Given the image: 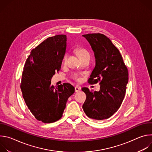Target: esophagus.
<instances>
[{
  "label": "esophagus",
  "mask_w": 152,
  "mask_h": 152,
  "mask_svg": "<svg viewBox=\"0 0 152 152\" xmlns=\"http://www.w3.org/2000/svg\"><path fill=\"white\" fill-rule=\"evenodd\" d=\"M80 89H81V88L80 87H79V86H75V92H78L79 91H80Z\"/></svg>",
  "instance_id": "34e87169"
}]
</instances>
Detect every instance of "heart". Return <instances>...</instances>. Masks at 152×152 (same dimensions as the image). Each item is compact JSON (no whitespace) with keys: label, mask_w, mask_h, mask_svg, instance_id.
Instances as JSON below:
<instances>
[{"label":"heart","mask_w":152,"mask_h":152,"mask_svg":"<svg viewBox=\"0 0 152 152\" xmlns=\"http://www.w3.org/2000/svg\"><path fill=\"white\" fill-rule=\"evenodd\" d=\"M76 53L78 55V56L79 57V58H81L82 57L84 56L85 55L88 54L85 50L82 49H77L76 50ZM66 60H67V56L65 55L63 58V59H62V63L63 64L66 63ZM72 78H73V79H74L75 80H76L77 82H79L81 80L80 75L79 74V73H75L73 74Z\"/></svg>","instance_id":"heart-1"}]
</instances>
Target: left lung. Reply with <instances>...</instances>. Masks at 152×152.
<instances>
[{
	"label": "left lung",
	"mask_w": 152,
	"mask_h": 152,
	"mask_svg": "<svg viewBox=\"0 0 152 152\" xmlns=\"http://www.w3.org/2000/svg\"><path fill=\"white\" fill-rule=\"evenodd\" d=\"M94 53L96 66L88 82L100 84V91L82 90L86 96L83 110L90 118L101 120L109 118L117 111L124 98L129 79L128 70L118 49L102 34L82 35Z\"/></svg>",
	"instance_id": "1"
}]
</instances>
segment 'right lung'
Here are the masks:
<instances>
[{"instance_id":"1","label":"right lung","mask_w":152,"mask_h":152,"mask_svg":"<svg viewBox=\"0 0 152 152\" xmlns=\"http://www.w3.org/2000/svg\"><path fill=\"white\" fill-rule=\"evenodd\" d=\"M66 35L49 37L31 50L20 83L22 96L35 118L45 123L59 120L75 88L67 83L55 86L51 79L61 69L67 46Z\"/></svg>"}]
</instances>
